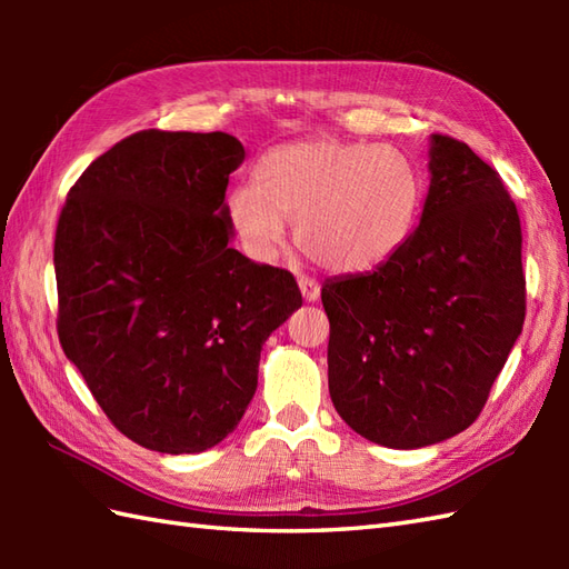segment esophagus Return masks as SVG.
<instances>
[{"label": "esophagus", "mask_w": 569, "mask_h": 569, "mask_svg": "<svg viewBox=\"0 0 569 569\" xmlns=\"http://www.w3.org/2000/svg\"><path fill=\"white\" fill-rule=\"evenodd\" d=\"M298 288H300V293H303L306 303H316V300L320 298V286H318L316 278L300 276V278H298Z\"/></svg>", "instance_id": "obj_1"}]
</instances>
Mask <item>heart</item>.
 Returning <instances> with one entry per match:
<instances>
[{
    "label": "heart",
    "mask_w": 569,
    "mask_h": 569,
    "mask_svg": "<svg viewBox=\"0 0 569 569\" xmlns=\"http://www.w3.org/2000/svg\"><path fill=\"white\" fill-rule=\"evenodd\" d=\"M420 204L422 180L406 153L316 137L266 151L253 166V186L227 192L224 212L251 257H276L283 220H293L296 244L310 261L361 273L406 244Z\"/></svg>",
    "instance_id": "obj_1"
}]
</instances>
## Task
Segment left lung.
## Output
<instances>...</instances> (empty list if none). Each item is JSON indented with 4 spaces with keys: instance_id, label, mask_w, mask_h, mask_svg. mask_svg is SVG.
<instances>
[{
    "instance_id": "obj_1",
    "label": "left lung",
    "mask_w": 569,
    "mask_h": 569,
    "mask_svg": "<svg viewBox=\"0 0 569 569\" xmlns=\"http://www.w3.org/2000/svg\"><path fill=\"white\" fill-rule=\"evenodd\" d=\"M428 173L406 244L369 273L322 283L335 410L393 450L467 430L526 318L521 220L499 173L440 134Z\"/></svg>"
}]
</instances>
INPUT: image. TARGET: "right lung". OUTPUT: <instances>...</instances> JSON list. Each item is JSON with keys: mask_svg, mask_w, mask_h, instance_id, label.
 I'll use <instances>...</instances> for the list:
<instances>
[{"mask_svg": "<svg viewBox=\"0 0 569 569\" xmlns=\"http://www.w3.org/2000/svg\"><path fill=\"white\" fill-rule=\"evenodd\" d=\"M224 131H139L88 166L56 229L58 337L94 401L147 450L234 432L261 347L303 306L296 278L232 247Z\"/></svg>", "mask_w": 569, "mask_h": 569, "instance_id": "add662e5", "label": "right lung"}]
</instances>
